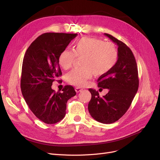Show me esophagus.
I'll return each instance as SVG.
<instances>
[{
	"label": "esophagus",
	"instance_id": "1",
	"mask_svg": "<svg viewBox=\"0 0 160 160\" xmlns=\"http://www.w3.org/2000/svg\"><path fill=\"white\" fill-rule=\"evenodd\" d=\"M75 89V91L77 92V93H79V92L82 91V89L81 88H79V87H76Z\"/></svg>",
	"mask_w": 160,
	"mask_h": 160
}]
</instances>
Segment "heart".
<instances>
[{"instance_id":"b5f03b06","label":"heart","mask_w":160,"mask_h":160,"mask_svg":"<svg viewBox=\"0 0 160 160\" xmlns=\"http://www.w3.org/2000/svg\"><path fill=\"white\" fill-rule=\"evenodd\" d=\"M77 57H82L80 68L75 69L65 76L69 83L84 86L93 73L102 75L112 69L118 60L117 48L112 42L94 37H84L74 42L72 50L65 49L58 57L63 69H69Z\"/></svg>"}]
</instances>
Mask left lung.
<instances>
[{"mask_svg": "<svg viewBox=\"0 0 160 160\" xmlns=\"http://www.w3.org/2000/svg\"><path fill=\"white\" fill-rule=\"evenodd\" d=\"M118 46V60L113 68L98 79V87L109 92L100 98L98 91L89 89L91 99L88 110L91 117L102 123L117 122L126 113L139 87L138 66L129 48L117 38L105 33Z\"/></svg>", "mask_w": 160, "mask_h": 160, "instance_id": "left-lung-1", "label": "left lung"}]
</instances>
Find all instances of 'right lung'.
<instances>
[{
  "mask_svg": "<svg viewBox=\"0 0 160 160\" xmlns=\"http://www.w3.org/2000/svg\"><path fill=\"white\" fill-rule=\"evenodd\" d=\"M77 36L73 33L42 34L28 47L23 58L22 94L34 115L45 123L55 124L63 119L67 101L76 95L71 85L65 86L62 93L55 92L51 86L62 75L58 62L60 52Z\"/></svg>",
  "mask_w": 160,
  "mask_h": 160,
  "instance_id": "obj_1",
  "label": "right lung"
}]
</instances>
